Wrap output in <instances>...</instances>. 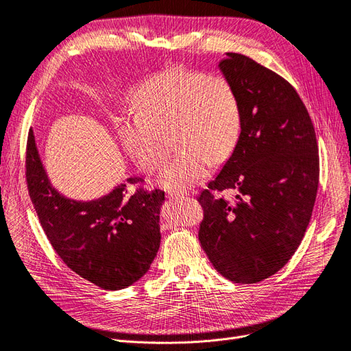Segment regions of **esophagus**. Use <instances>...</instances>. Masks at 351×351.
Returning <instances> with one entry per match:
<instances>
[{
    "label": "esophagus",
    "mask_w": 351,
    "mask_h": 351,
    "mask_svg": "<svg viewBox=\"0 0 351 351\" xmlns=\"http://www.w3.org/2000/svg\"><path fill=\"white\" fill-rule=\"evenodd\" d=\"M188 197L186 192H175V191H167V198L178 199V198H185Z\"/></svg>",
    "instance_id": "1"
}]
</instances>
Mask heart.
Listing matches in <instances>:
<instances>
[{"label": "heart", "mask_w": 351, "mask_h": 351, "mask_svg": "<svg viewBox=\"0 0 351 351\" xmlns=\"http://www.w3.org/2000/svg\"><path fill=\"white\" fill-rule=\"evenodd\" d=\"M136 112L123 117L119 136L138 167L159 171L173 140L180 150L166 166L159 182L169 191L199 184L210 165L226 163L243 130V107L237 89L226 76H208L171 68L150 76L134 95Z\"/></svg>", "instance_id": "b5f03b06"}]
</instances>
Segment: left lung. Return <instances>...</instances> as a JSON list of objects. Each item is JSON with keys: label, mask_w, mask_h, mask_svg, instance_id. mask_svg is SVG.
<instances>
[{"label": "left lung", "mask_w": 351, "mask_h": 351, "mask_svg": "<svg viewBox=\"0 0 351 351\" xmlns=\"http://www.w3.org/2000/svg\"><path fill=\"white\" fill-rule=\"evenodd\" d=\"M243 107L239 145L198 197V237L219 275L256 283L275 275L296 252L317 198L319 158L313 121L295 88L240 53L218 64ZM236 190V203L217 197Z\"/></svg>", "instance_id": "8db88e82"}]
</instances>
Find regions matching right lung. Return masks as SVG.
<instances>
[{
    "instance_id": "1",
    "label": "right lung",
    "mask_w": 351,
    "mask_h": 351,
    "mask_svg": "<svg viewBox=\"0 0 351 351\" xmlns=\"http://www.w3.org/2000/svg\"><path fill=\"white\" fill-rule=\"evenodd\" d=\"M25 178L46 236L71 270L101 289L119 291L147 274L160 245L159 214L165 192L130 191V176L90 201L68 198L47 176L33 130L29 133Z\"/></svg>"
}]
</instances>
